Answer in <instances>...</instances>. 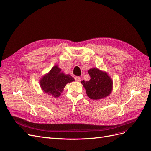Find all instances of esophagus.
<instances>
[{
  "instance_id": "obj_1",
  "label": "esophagus",
  "mask_w": 151,
  "mask_h": 151,
  "mask_svg": "<svg viewBox=\"0 0 151 151\" xmlns=\"http://www.w3.org/2000/svg\"><path fill=\"white\" fill-rule=\"evenodd\" d=\"M75 79L76 81H81V78L80 76H75Z\"/></svg>"
}]
</instances>
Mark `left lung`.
<instances>
[{"label":"left lung","instance_id":"obj_1","mask_svg":"<svg viewBox=\"0 0 151 151\" xmlns=\"http://www.w3.org/2000/svg\"><path fill=\"white\" fill-rule=\"evenodd\" d=\"M90 80L81 83L86 95L92 100H100L110 95L113 89V80L105 71L93 68L88 71Z\"/></svg>","mask_w":151,"mask_h":151}]
</instances>
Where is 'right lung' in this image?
Returning <instances> with one entry per match:
<instances>
[{
  "instance_id": "right-lung-1",
  "label": "right lung",
  "mask_w": 151,
  "mask_h": 151,
  "mask_svg": "<svg viewBox=\"0 0 151 151\" xmlns=\"http://www.w3.org/2000/svg\"><path fill=\"white\" fill-rule=\"evenodd\" d=\"M74 81L70 75H65L56 65L41 78L40 84L44 93L57 98L60 96L66 84Z\"/></svg>"
}]
</instances>
